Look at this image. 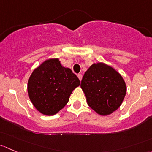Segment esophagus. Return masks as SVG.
Listing matches in <instances>:
<instances>
[{
  "instance_id": "1",
  "label": "esophagus",
  "mask_w": 152,
  "mask_h": 152,
  "mask_svg": "<svg viewBox=\"0 0 152 152\" xmlns=\"http://www.w3.org/2000/svg\"><path fill=\"white\" fill-rule=\"evenodd\" d=\"M77 77H78V78H79L80 80H82V77H83L82 75H81V74H78L77 75Z\"/></svg>"
}]
</instances>
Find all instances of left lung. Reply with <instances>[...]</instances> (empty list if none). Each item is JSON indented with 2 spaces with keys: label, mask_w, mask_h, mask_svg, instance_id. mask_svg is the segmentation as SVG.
<instances>
[{
  "label": "left lung",
  "mask_w": 152,
  "mask_h": 152,
  "mask_svg": "<svg viewBox=\"0 0 152 152\" xmlns=\"http://www.w3.org/2000/svg\"><path fill=\"white\" fill-rule=\"evenodd\" d=\"M80 87L89 107L102 115L116 110L126 92L121 75L104 63L94 64L89 67L83 77Z\"/></svg>",
  "instance_id": "left-lung-1"
}]
</instances>
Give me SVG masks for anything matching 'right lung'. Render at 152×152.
Instances as JSON below:
<instances>
[{"instance_id": "obj_1", "label": "right lung", "mask_w": 152, "mask_h": 152, "mask_svg": "<svg viewBox=\"0 0 152 152\" xmlns=\"http://www.w3.org/2000/svg\"><path fill=\"white\" fill-rule=\"evenodd\" d=\"M80 82L69 68L62 66L58 58H50L36 68L28 82L31 102L44 115L57 113L67 104Z\"/></svg>"}]
</instances>
